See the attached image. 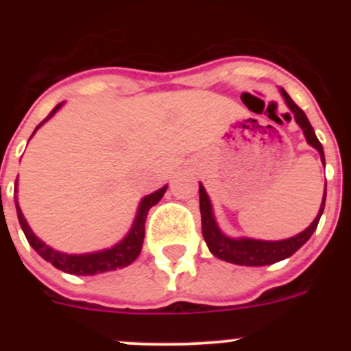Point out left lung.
Returning a JSON list of instances; mask_svg holds the SVG:
<instances>
[{"instance_id":"1","label":"left lung","mask_w":351,"mask_h":351,"mask_svg":"<svg viewBox=\"0 0 351 351\" xmlns=\"http://www.w3.org/2000/svg\"><path fill=\"white\" fill-rule=\"evenodd\" d=\"M280 93L282 97H284L287 107L292 110L295 122L299 123V127L302 129L307 144H311V146L319 153L321 161H323V165H326V161H324L323 146H321L319 139L316 137V132H314L313 125H311L306 113L293 104V100L287 95L284 88H280ZM198 193H200L202 234H204V239L205 243H207L210 253L214 254L215 258H219V260L228 261V263L243 265V267H265V265H274L277 263V261H282L285 260V258L292 256V254L295 253L311 236H313V232L316 231L317 224H319V219L324 210V202H326V185H324V195L323 202H321V208L309 228L304 229L302 232H299V234L293 236V238L282 239V241H261V239L229 238V236H226L224 232L219 229L217 222H215L214 212H212V204L210 200H208V195L202 183L200 186H198Z\"/></svg>"}]
</instances>
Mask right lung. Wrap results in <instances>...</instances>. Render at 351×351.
Instances as JSON below:
<instances>
[{
	"mask_svg": "<svg viewBox=\"0 0 351 351\" xmlns=\"http://www.w3.org/2000/svg\"><path fill=\"white\" fill-rule=\"evenodd\" d=\"M61 107L62 104H59L58 107L49 113L47 119L42 120V122L35 127V130H37L42 123L47 122V120L51 119V117L54 115V113ZM34 134H32V136H34ZM166 189H168V186H162V189H159L158 192L151 193V195H146L143 200H141L139 208H137L136 221H134L132 228H130V231L127 232V236L122 239V241L117 243L115 246L108 247V250L95 251V253L67 254V253H61V251L52 250L51 246H47L44 241H40V239L32 232L30 226H28L27 221H25L22 208H20L19 200H16L15 197L16 215H19L20 226H22L25 238H27V241L30 243V246L34 247V250L37 251L45 261L54 265L56 268H59V270L66 271V274H71V275L105 274V271H112V270H119V268H123V267H129V265L139 256L141 250H143L144 234H146L144 224H146L147 212H149V208L153 207V205H156L159 200H161L162 195H165ZM15 190H16V185H15Z\"/></svg>",
	"mask_w": 351,
	"mask_h": 351,
	"instance_id": "obj_1",
	"label": "right lung"
}]
</instances>
